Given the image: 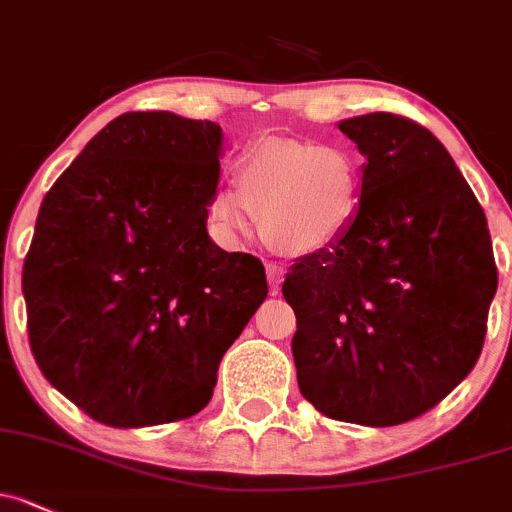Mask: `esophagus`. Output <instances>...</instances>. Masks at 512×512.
Returning <instances> with one entry per match:
<instances>
[{
  "label": "esophagus",
  "mask_w": 512,
  "mask_h": 512,
  "mask_svg": "<svg viewBox=\"0 0 512 512\" xmlns=\"http://www.w3.org/2000/svg\"><path fill=\"white\" fill-rule=\"evenodd\" d=\"M282 279H284V267L277 265V262H270V265H267V282H270L272 294L277 292L279 284H282Z\"/></svg>",
  "instance_id": "34e87169"
}]
</instances>
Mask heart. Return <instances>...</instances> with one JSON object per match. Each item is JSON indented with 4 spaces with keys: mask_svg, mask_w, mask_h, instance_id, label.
I'll return each instance as SVG.
<instances>
[{
    "mask_svg": "<svg viewBox=\"0 0 512 512\" xmlns=\"http://www.w3.org/2000/svg\"><path fill=\"white\" fill-rule=\"evenodd\" d=\"M235 186L215 193L208 206L220 240L245 238L252 215L274 250L311 255L351 230L363 206L365 166L343 142L265 139L242 154Z\"/></svg>",
    "mask_w": 512,
    "mask_h": 512,
    "instance_id": "obj_1",
    "label": "heart"
}]
</instances>
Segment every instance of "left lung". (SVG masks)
<instances>
[{
	"instance_id": "8db88e82",
	"label": "left lung",
	"mask_w": 512,
	"mask_h": 512,
	"mask_svg": "<svg viewBox=\"0 0 512 512\" xmlns=\"http://www.w3.org/2000/svg\"><path fill=\"white\" fill-rule=\"evenodd\" d=\"M338 129L365 157L363 206L336 245L284 277L294 365L326 417L395 427L444 400L481 355L498 287L491 233L429 129L390 112Z\"/></svg>"
}]
</instances>
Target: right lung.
I'll return each instance as SVG.
<instances>
[{
  "instance_id": "right-lung-1",
  "label": "right lung",
  "mask_w": 512,
  "mask_h": 512,
  "mask_svg": "<svg viewBox=\"0 0 512 512\" xmlns=\"http://www.w3.org/2000/svg\"><path fill=\"white\" fill-rule=\"evenodd\" d=\"M220 157L215 122L127 112L43 198L21 274L31 353L107 427L201 412L267 297L262 262L208 235Z\"/></svg>"
}]
</instances>
